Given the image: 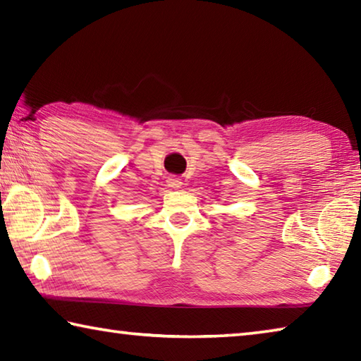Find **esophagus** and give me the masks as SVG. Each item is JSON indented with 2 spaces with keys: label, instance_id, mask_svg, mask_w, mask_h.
Returning a JSON list of instances; mask_svg holds the SVG:
<instances>
[{
  "label": "esophagus",
  "instance_id": "34e87169",
  "mask_svg": "<svg viewBox=\"0 0 361 361\" xmlns=\"http://www.w3.org/2000/svg\"><path fill=\"white\" fill-rule=\"evenodd\" d=\"M167 185H169V188H172V189H180L181 188V180H178V178H169Z\"/></svg>",
  "mask_w": 361,
  "mask_h": 361
}]
</instances>
